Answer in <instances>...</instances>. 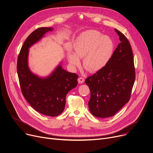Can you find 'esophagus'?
Returning <instances> with one entry per match:
<instances>
[{
  "instance_id": "obj_1",
  "label": "esophagus",
  "mask_w": 153,
  "mask_h": 153,
  "mask_svg": "<svg viewBox=\"0 0 153 153\" xmlns=\"http://www.w3.org/2000/svg\"><path fill=\"white\" fill-rule=\"evenodd\" d=\"M77 80H78L79 84H82V83L84 82L85 79H84V78H83V77H79V78H78Z\"/></svg>"
}]
</instances>
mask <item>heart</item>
Returning a JSON list of instances; mask_svg holds the SVG:
<instances>
[{
    "label": "heart",
    "mask_w": 153,
    "mask_h": 153,
    "mask_svg": "<svg viewBox=\"0 0 153 153\" xmlns=\"http://www.w3.org/2000/svg\"><path fill=\"white\" fill-rule=\"evenodd\" d=\"M114 49L112 40L102 35L97 30H90L82 33L73 45V53L69 51L68 60L73 69L80 66V59H83L84 67L94 73L102 69L112 57Z\"/></svg>",
    "instance_id": "1"
}]
</instances>
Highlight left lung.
Instances as JSON below:
<instances>
[{"label": "left lung", "instance_id": "8db88e82", "mask_svg": "<svg viewBox=\"0 0 153 153\" xmlns=\"http://www.w3.org/2000/svg\"><path fill=\"white\" fill-rule=\"evenodd\" d=\"M115 30L120 43L107 64L85 80L91 92L89 109L91 114L98 118L113 117L128 103L135 81L131 45L121 32Z\"/></svg>", "mask_w": 153, "mask_h": 153}]
</instances>
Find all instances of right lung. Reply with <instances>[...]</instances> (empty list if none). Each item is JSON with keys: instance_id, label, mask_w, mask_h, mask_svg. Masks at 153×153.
Here are the masks:
<instances>
[{"instance_id": "right-lung-1", "label": "right lung", "mask_w": 153, "mask_h": 153, "mask_svg": "<svg viewBox=\"0 0 153 153\" xmlns=\"http://www.w3.org/2000/svg\"><path fill=\"white\" fill-rule=\"evenodd\" d=\"M52 27H41L25 39L19 54L17 71L23 96L39 113L56 117L65 109L66 96L77 85L78 76L62 68V62L48 76L40 77L32 73L29 66V48L42 39Z\"/></svg>"}]
</instances>
